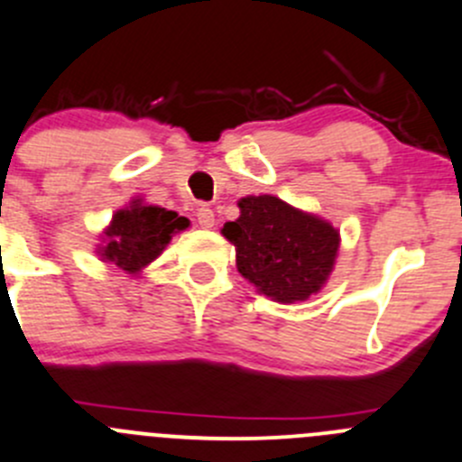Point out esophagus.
<instances>
[{
  "mask_svg": "<svg viewBox=\"0 0 462 462\" xmlns=\"http://www.w3.org/2000/svg\"><path fill=\"white\" fill-rule=\"evenodd\" d=\"M197 222H199V226L201 228H210L215 224V213H213V208H210V206H199V208H197Z\"/></svg>",
  "mask_w": 462,
  "mask_h": 462,
  "instance_id": "34e87169",
  "label": "esophagus"
}]
</instances>
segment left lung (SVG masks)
Segmentation results:
<instances>
[{
	"label": "left lung",
	"instance_id": "obj_1",
	"mask_svg": "<svg viewBox=\"0 0 462 462\" xmlns=\"http://www.w3.org/2000/svg\"><path fill=\"white\" fill-rule=\"evenodd\" d=\"M238 206L240 217L222 234L236 245L240 274L281 304L318 292L340 247L336 228L272 195L245 197Z\"/></svg>",
	"mask_w": 462,
	"mask_h": 462
}]
</instances>
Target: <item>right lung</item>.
Wrapping results in <instances>:
<instances>
[{"instance_id": "obj_1", "label": "right lung", "mask_w": 462, "mask_h": 462, "mask_svg": "<svg viewBox=\"0 0 462 462\" xmlns=\"http://www.w3.org/2000/svg\"><path fill=\"white\" fill-rule=\"evenodd\" d=\"M188 219L174 210L143 206L135 201L131 208L117 210L106 231V247L102 256L125 272H138L152 263L177 231L188 226Z\"/></svg>"}]
</instances>
